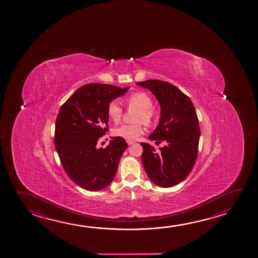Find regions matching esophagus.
<instances>
[{"mask_svg": "<svg viewBox=\"0 0 258 258\" xmlns=\"http://www.w3.org/2000/svg\"><path fill=\"white\" fill-rule=\"evenodd\" d=\"M127 145H132V144H134V143H135V142H134V141H130V140H127Z\"/></svg>", "mask_w": 258, "mask_h": 258, "instance_id": "obj_1", "label": "esophagus"}]
</instances>
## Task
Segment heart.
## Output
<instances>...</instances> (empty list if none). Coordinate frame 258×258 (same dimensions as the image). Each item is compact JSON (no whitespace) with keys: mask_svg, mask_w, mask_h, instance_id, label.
<instances>
[{"mask_svg":"<svg viewBox=\"0 0 258 258\" xmlns=\"http://www.w3.org/2000/svg\"><path fill=\"white\" fill-rule=\"evenodd\" d=\"M126 103L130 108L138 109L136 114L135 124H124L114 130V134L122 138L124 140L134 141L140 135L143 134L144 127L143 122L146 125H151L155 120V111L152 109L153 101L151 98L143 91L133 92L126 98ZM108 117L114 123H118L122 116V109L117 100H111L107 108Z\"/></svg>","mask_w":258,"mask_h":258,"instance_id":"1","label":"heart"}]
</instances>
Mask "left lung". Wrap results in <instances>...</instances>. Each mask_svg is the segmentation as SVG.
Masks as SVG:
<instances>
[{
    "label": "left lung",
    "mask_w": 258,
    "mask_h": 258,
    "mask_svg": "<svg viewBox=\"0 0 258 258\" xmlns=\"http://www.w3.org/2000/svg\"><path fill=\"white\" fill-rule=\"evenodd\" d=\"M137 85L149 89L160 104L159 122L149 140L166 143L157 150L142 142V163L154 184L170 187L184 180L194 167L200 137L198 115L189 98L173 84L149 80Z\"/></svg>",
    "instance_id": "1"
}]
</instances>
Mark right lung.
<instances>
[{
    "label": "right lung",
    "mask_w": 258,
    "mask_h": 258,
    "mask_svg": "<svg viewBox=\"0 0 258 258\" xmlns=\"http://www.w3.org/2000/svg\"><path fill=\"white\" fill-rule=\"evenodd\" d=\"M128 89L86 84L78 89L59 109L55 126V148L67 175L84 189H103L117 173L127 142L113 137L105 149H98L97 144L109 131L108 104Z\"/></svg>",
    "instance_id": "add662e5"
}]
</instances>
